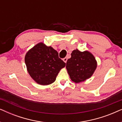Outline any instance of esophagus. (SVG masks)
Segmentation results:
<instances>
[{"label":"esophagus","mask_w":122,"mask_h":122,"mask_svg":"<svg viewBox=\"0 0 122 122\" xmlns=\"http://www.w3.org/2000/svg\"><path fill=\"white\" fill-rule=\"evenodd\" d=\"M63 61H64V62L65 63H66V61H67V58H63Z\"/></svg>","instance_id":"obj_1"}]
</instances>
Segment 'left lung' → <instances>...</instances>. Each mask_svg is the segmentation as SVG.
<instances>
[{"label":"left lung","instance_id":"obj_1","mask_svg":"<svg viewBox=\"0 0 122 122\" xmlns=\"http://www.w3.org/2000/svg\"><path fill=\"white\" fill-rule=\"evenodd\" d=\"M97 66L96 60L92 53L88 51L81 52L76 49L71 53L66 68L71 81L78 83L91 77Z\"/></svg>","mask_w":122,"mask_h":122}]
</instances>
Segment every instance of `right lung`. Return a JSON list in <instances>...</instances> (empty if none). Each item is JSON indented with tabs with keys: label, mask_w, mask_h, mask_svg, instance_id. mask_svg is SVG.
Listing matches in <instances>:
<instances>
[{
	"label": "right lung",
	"mask_w": 122,
	"mask_h": 122,
	"mask_svg": "<svg viewBox=\"0 0 122 122\" xmlns=\"http://www.w3.org/2000/svg\"><path fill=\"white\" fill-rule=\"evenodd\" d=\"M25 62L31 77L43 86L55 81L59 71L66 66L58 51L43 43H38L26 53Z\"/></svg>",
	"instance_id": "right-lung-1"
}]
</instances>
